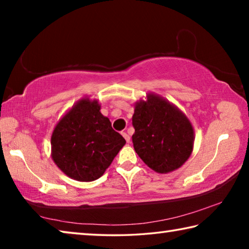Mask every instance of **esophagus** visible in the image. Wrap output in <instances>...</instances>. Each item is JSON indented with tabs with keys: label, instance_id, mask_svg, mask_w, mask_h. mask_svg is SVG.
Instances as JSON below:
<instances>
[{
	"label": "esophagus",
	"instance_id": "esophagus-1",
	"mask_svg": "<svg viewBox=\"0 0 249 249\" xmlns=\"http://www.w3.org/2000/svg\"><path fill=\"white\" fill-rule=\"evenodd\" d=\"M122 135H123V137L125 138V141L127 142H129V141H130V137H129V135H128L127 133H125V132H122Z\"/></svg>",
	"mask_w": 249,
	"mask_h": 249
}]
</instances>
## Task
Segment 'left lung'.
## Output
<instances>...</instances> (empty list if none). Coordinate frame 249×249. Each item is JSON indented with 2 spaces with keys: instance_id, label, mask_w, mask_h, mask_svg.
<instances>
[{
  "instance_id": "obj_1",
  "label": "left lung",
  "mask_w": 249,
  "mask_h": 249,
  "mask_svg": "<svg viewBox=\"0 0 249 249\" xmlns=\"http://www.w3.org/2000/svg\"><path fill=\"white\" fill-rule=\"evenodd\" d=\"M134 107L132 140L140 158L158 174L179 169L195 145V129L187 115L155 93H147Z\"/></svg>"
}]
</instances>
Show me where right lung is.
Wrapping results in <instances>:
<instances>
[{
    "instance_id": "1",
    "label": "right lung",
    "mask_w": 249,
    "mask_h": 249,
    "mask_svg": "<svg viewBox=\"0 0 249 249\" xmlns=\"http://www.w3.org/2000/svg\"><path fill=\"white\" fill-rule=\"evenodd\" d=\"M100 109L98 100L86 96L74 103L53 128L52 158L73 180L99 179L126 144Z\"/></svg>"
}]
</instances>
